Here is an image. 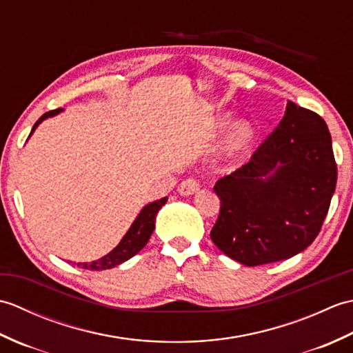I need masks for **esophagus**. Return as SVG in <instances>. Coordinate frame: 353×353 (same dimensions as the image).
<instances>
[{
  "mask_svg": "<svg viewBox=\"0 0 353 353\" xmlns=\"http://www.w3.org/2000/svg\"><path fill=\"white\" fill-rule=\"evenodd\" d=\"M200 190V183L197 182V179L190 177V179H185L182 181V183L179 185V192L182 194V196H191V194L197 192Z\"/></svg>",
  "mask_w": 353,
  "mask_h": 353,
  "instance_id": "esophagus-1",
  "label": "esophagus"
}]
</instances>
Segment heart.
Here are the masks:
<instances>
[{"instance_id": "obj_1", "label": "heart", "mask_w": 353, "mask_h": 353, "mask_svg": "<svg viewBox=\"0 0 353 353\" xmlns=\"http://www.w3.org/2000/svg\"><path fill=\"white\" fill-rule=\"evenodd\" d=\"M252 139V129L249 124L245 123H238L232 127L230 132L228 133L226 141H224V150L229 154H235L249 144Z\"/></svg>"}]
</instances>
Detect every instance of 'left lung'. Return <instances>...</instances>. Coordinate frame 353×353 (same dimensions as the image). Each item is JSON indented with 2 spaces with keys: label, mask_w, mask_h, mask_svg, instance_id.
<instances>
[{
  "label": "left lung",
  "mask_w": 353,
  "mask_h": 353,
  "mask_svg": "<svg viewBox=\"0 0 353 353\" xmlns=\"http://www.w3.org/2000/svg\"><path fill=\"white\" fill-rule=\"evenodd\" d=\"M336 185L331 133L316 112L288 101L250 161L215 183L219 249L247 267L288 259L319 235Z\"/></svg>",
  "instance_id": "obj_1"
}]
</instances>
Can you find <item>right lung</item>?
<instances>
[{
    "mask_svg": "<svg viewBox=\"0 0 353 353\" xmlns=\"http://www.w3.org/2000/svg\"><path fill=\"white\" fill-rule=\"evenodd\" d=\"M59 112H62V109H54V110L47 112V114H43L34 123L30 134L34 132L36 127L39 125V123H42L43 119L54 117L59 114ZM167 200H168L167 197H163L161 200H156V201H153V203H148L147 206L142 208V211L137 216V220L133 221L130 229L127 230V234L123 236L121 241H119V244L115 247V249L109 252L106 256H103V258L92 261V262H79V264L74 262V265L81 267L85 270H94V272H101V270L117 267L121 264V262L134 256V254L141 252L142 247L148 243V239H150V236H152L153 230H154L156 215H157V212H159V209L165 203H167Z\"/></svg>",
    "mask_w": 353,
    "mask_h": 353,
    "instance_id": "right-lung-1",
    "label": "right lung"
}]
</instances>
